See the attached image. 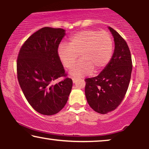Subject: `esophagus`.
Returning a JSON list of instances; mask_svg holds the SVG:
<instances>
[{"label": "esophagus", "instance_id": "esophagus-1", "mask_svg": "<svg viewBox=\"0 0 149 149\" xmlns=\"http://www.w3.org/2000/svg\"><path fill=\"white\" fill-rule=\"evenodd\" d=\"M72 79L73 83H76L77 81H78V79H79V78H78V77H72Z\"/></svg>", "mask_w": 149, "mask_h": 149}]
</instances>
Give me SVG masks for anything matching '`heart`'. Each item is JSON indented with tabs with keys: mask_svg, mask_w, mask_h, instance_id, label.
<instances>
[{
	"mask_svg": "<svg viewBox=\"0 0 149 149\" xmlns=\"http://www.w3.org/2000/svg\"><path fill=\"white\" fill-rule=\"evenodd\" d=\"M113 40L107 32L86 30L77 32L58 47V54L65 68H70L80 56L81 60L71 68L74 77L99 72L109 64L113 57Z\"/></svg>",
	"mask_w": 149,
	"mask_h": 149,
	"instance_id": "1",
	"label": "heart"
}]
</instances>
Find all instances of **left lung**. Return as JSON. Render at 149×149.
I'll return each instance as SVG.
<instances>
[{
	"label": "left lung",
	"instance_id": "1",
	"mask_svg": "<svg viewBox=\"0 0 149 149\" xmlns=\"http://www.w3.org/2000/svg\"><path fill=\"white\" fill-rule=\"evenodd\" d=\"M109 28L115 44L111 60L99 75L85 79L87 102L93 111L100 114L114 111L122 102L132 71L131 53L127 42L116 30Z\"/></svg>",
	"mask_w": 149,
	"mask_h": 149
}]
</instances>
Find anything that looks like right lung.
Segmentation results:
<instances>
[{"label":"right lung","instance_id":"right-lung-1","mask_svg":"<svg viewBox=\"0 0 149 149\" xmlns=\"http://www.w3.org/2000/svg\"><path fill=\"white\" fill-rule=\"evenodd\" d=\"M64 35L62 28H40L24 42L18 54L17 74L20 87L28 103L42 115L60 112L72 89V79L66 77L58 54ZM60 77L65 79L55 84Z\"/></svg>","mask_w":149,"mask_h":149}]
</instances>
